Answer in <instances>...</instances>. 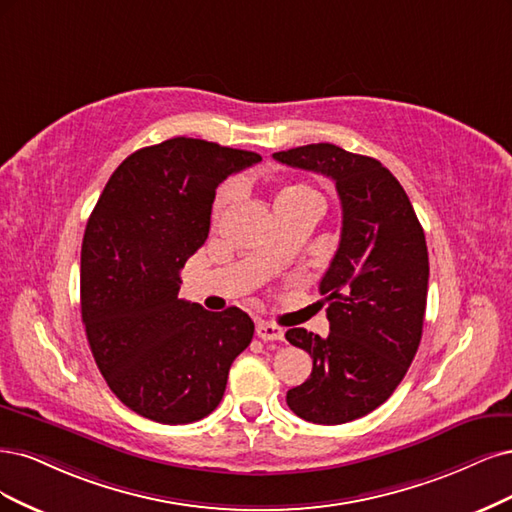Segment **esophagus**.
Masks as SVG:
<instances>
[{"mask_svg":"<svg viewBox=\"0 0 512 512\" xmlns=\"http://www.w3.org/2000/svg\"><path fill=\"white\" fill-rule=\"evenodd\" d=\"M255 332H257V336H259L261 340H283V338H285L283 327H278V325L268 323V321H259Z\"/></svg>","mask_w":512,"mask_h":512,"instance_id":"esophagus-1","label":"esophagus"}]
</instances>
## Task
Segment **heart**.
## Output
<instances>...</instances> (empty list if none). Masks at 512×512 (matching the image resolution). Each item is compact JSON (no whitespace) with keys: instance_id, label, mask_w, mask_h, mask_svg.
Wrapping results in <instances>:
<instances>
[{"instance_id":"b5f03b06","label":"heart","mask_w":512,"mask_h":512,"mask_svg":"<svg viewBox=\"0 0 512 512\" xmlns=\"http://www.w3.org/2000/svg\"><path fill=\"white\" fill-rule=\"evenodd\" d=\"M234 197V191L232 189H223L217 197V202H214V217H219V214L229 206V202H232ZM298 200H319V193L304 185V183H293V185H287L280 189L276 193V200H274V206L276 204H285V202H298Z\"/></svg>"}]
</instances>
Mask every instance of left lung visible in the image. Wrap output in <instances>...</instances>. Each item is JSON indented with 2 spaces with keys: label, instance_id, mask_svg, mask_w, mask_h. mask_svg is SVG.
I'll list each match as a JSON object with an SVG mask.
<instances>
[{
  "label": "left lung",
  "instance_id": "left-lung-1",
  "mask_svg": "<svg viewBox=\"0 0 512 512\" xmlns=\"http://www.w3.org/2000/svg\"><path fill=\"white\" fill-rule=\"evenodd\" d=\"M274 159L332 178L342 204L340 244L319 285L329 334L304 327L285 334L312 357L310 378L287 391V404L312 423H349L381 406L415 359L430 278L425 234L381 161L329 142Z\"/></svg>",
  "mask_w": 512,
  "mask_h": 512
}]
</instances>
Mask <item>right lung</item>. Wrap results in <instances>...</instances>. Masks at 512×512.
<instances>
[{"label":"right lung","instance_id":"add662e5","mask_svg":"<svg viewBox=\"0 0 512 512\" xmlns=\"http://www.w3.org/2000/svg\"><path fill=\"white\" fill-rule=\"evenodd\" d=\"M251 151L172 138L131 153L97 200L80 251V310L95 364L117 398L166 423L219 406L251 317L178 298L180 270L208 238L217 187L259 163Z\"/></svg>","mask_w":512,"mask_h":512}]
</instances>
